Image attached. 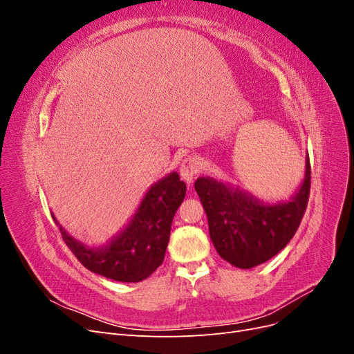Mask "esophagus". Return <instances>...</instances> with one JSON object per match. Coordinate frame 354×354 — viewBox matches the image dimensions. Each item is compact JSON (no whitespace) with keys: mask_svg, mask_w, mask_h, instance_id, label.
I'll return each mask as SVG.
<instances>
[{"mask_svg":"<svg viewBox=\"0 0 354 354\" xmlns=\"http://www.w3.org/2000/svg\"><path fill=\"white\" fill-rule=\"evenodd\" d=\"M201 171V160L196 156H189L183 160V164L180 167V176L183 178L187 185L195 180V177L199 174Z\"/></svg>","mask_w":354,"mask_h":354,"instance_id":"1","label":"esophagus"}]
</instances>
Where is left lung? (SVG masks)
I'll return each mask as SVG.
<instances>
[{
    "label": "left lung",
    "instance_id": "1",
    "mask_svg": "<svg viewBox=\"0 0 354 354\" xmlns=\"http://www.w3.org/2000/svg\"><path fill=\"white\" fill-rule=\"evenodd\" d=\"M310 159L297 194L288 202L263 203L211 177H199L195 190L208 217L211 241L223 260L239 269L266 263L292 239L307 208Z\"/></svg>",
    "mask_w": 354,
    "mask_h": 354
}]
</instances>
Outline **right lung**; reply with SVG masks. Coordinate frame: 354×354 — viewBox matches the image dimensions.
I'll return each instance as SVG.
<instances>
[{
	"instance_id": "obj_1",
	"label": "right lung",
	"mask_w": 354,
	"mask_h": 354,
	"mask_svg": "<svg viewBox=\"0 0 354 354\" xmlns=\"http://www.w3.org/2000/svg\"><path fill=\"white\" fill-rule=\"evenodd\" d=\"M185 195V181L171 173L149 189L133 220L109 245L88 248L60 226L62 238L90 272L118 282H140L162 264L171 223Z\"/></svg>"
}]
</instances>
